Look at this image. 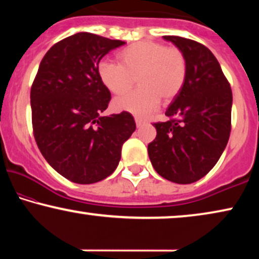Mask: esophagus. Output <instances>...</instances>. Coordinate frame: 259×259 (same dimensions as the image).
<instances>
[{"label":"esophagus","mask_w":259,"mask_h":259,"mask_svg":"<svg viewBox=\"0 0 259 259\" xmlns=\"http://www.w3.org/2000/svg\"><path fill=\"white\" fill-rule=\"evenodd\" d=\"M134 120H136L137 127H141L143 125H145V123H146V121H145V120H143L141 118H136Z\"/></svg>","instance_id":"obj_1"}]
</instances>
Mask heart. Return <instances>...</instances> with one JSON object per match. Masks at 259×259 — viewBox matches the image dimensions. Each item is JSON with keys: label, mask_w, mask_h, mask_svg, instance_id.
Masks as SVG:
<instances>
[{"label": "heart", "mask_w": 259, "mask_h": 259, "mask_svg": "<svg viewBox=\"0 0 259 259\" xmlns=\"http://www.w3.org/2000/svg\"><path fill=\"white\" fill-rule=\"evenodd\" d=\"M119 65L101 61L98 76L106 90L115 95L128 92L137 80L139 88L116 98V111L145 116L154 111L160 100L172 101L185 84L187 61L178 48L166 47L160 42L139 41L118 53Z\"/></svg>", "instance_id": "b5f03b06"}]
</instances>
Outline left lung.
<instances>
[{"instance_id": "obj_1", "label": "left lung", "mask_w": 259, "mask_h": 259, "mask_svg": "<svg viewBox=\"0 0 259 259\" xmlns=\"http://www.w3.org/2000/svg\"><path fill=\"white\" fill-rule=\"evenodd\" d=\"M185 55L187 77L165 115L154 123L157 137L148 157L162 178L191 184L217 164L231 132L232 92L221 65L204 45L180 36H162Z\"/></svg>"}]
</instances>
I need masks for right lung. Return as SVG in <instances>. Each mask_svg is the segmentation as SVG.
Returning <instances> with one entry per match:
<instances>
[{
    "label": "right lung",
    "mask_w": 259,
    "mask_h": 259,
    "mask_svg": "<svg viewBox=\"0 0 259 259\" xmlns=\"http://www.w3.org/2000/svg\"><path fill=\"white\" fill-rule=\"evenodd\" d=\"M122 45L86 31L63 38L46 53L31 86L35 141L48 164L73 183L111 176L136 131L131 113L100 115L111 92L99 80V62Z\"/></svg>",
    "instance_id": "obj_1"
}]
</instances>
